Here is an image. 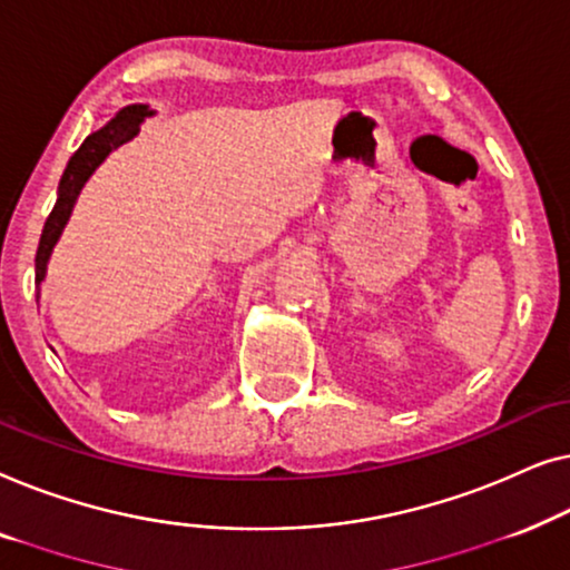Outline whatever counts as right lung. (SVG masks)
<instances>
[{
	"label": "right lung",
	"instance_id": "1",
	"mask_svg": "<svg viewBox=\"0 0 570 570\" xmlns=\"http://www.w3.org/2000/svg\"><path fill=\"white\" fill-rule=\"evenodd\" d=\"M144 116H149V110L144 106L124 108L121 114H118L108 126H102L100 131L87 136V139L82 141V147L71 155L67 170H63L61 183H59V198H56L53 212L48 214L41 243H38L36 284L43 282L48 255H51L56 239H59L63 224H67L71 208H75L79 190H82L87 178H90V175L95 173V167H98L102 159L110 155V151L121 147L124 141L131 139V136L139 134V124L144 121Z\"/></svg>",
	"mask_w": 570,
	"mask_h": 570
}]
</instances>
